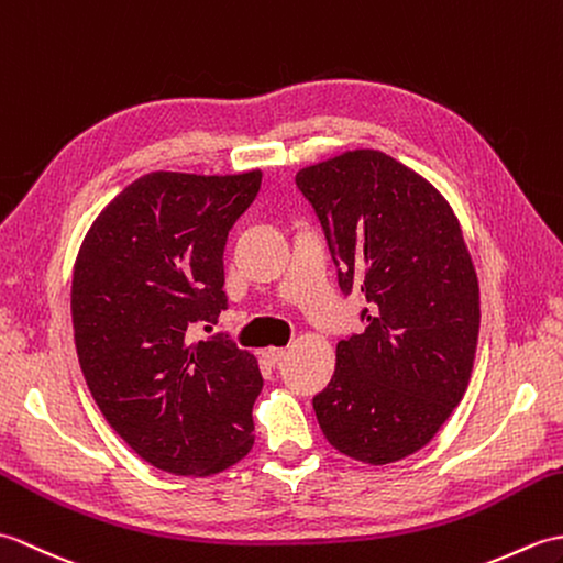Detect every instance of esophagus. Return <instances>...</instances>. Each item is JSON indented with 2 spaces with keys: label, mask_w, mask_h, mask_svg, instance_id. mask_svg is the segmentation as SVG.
<instances>
[{
  "label": "esophagus",
  "mask_w": 563,
  "mask_h": 563,
  "mask_svg": "<svg viewBox=\"0 0 563 563\" xmlns=\"http://www.w3.org/2000/svg\"><path fill=\"white\" fill-rule=\"evenodd\" d=\"M285 353H288L285 349H266V351H263V357H266V361L275 367V365H278V363L283 361Z\"/></svg>",
  "instance_id": "esophagus-1"
}]
</instances>
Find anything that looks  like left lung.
Masks as SVG:
<instances>
[{"mask_svg":"<svg viewBox=\"0 0 563 563\" xmlns=\"http://www.w3.org/2000/svg\"><path fill=\"white\" fill-rule=\"evenodd\" d=\"M343 295L369 307L336 345V373L312 399L339 452L389 464L428 445L470 385L479 280L448 200L409 166L353 150L297 172Z\"/></svg>","mask_w":563,"mask_h":563,"instance_id":"1","label":"left lung"}]
</instances>
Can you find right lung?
I'll use <instances>...</instances> for the list:
<instances>
[{"instance_id":"obj_1","label":"right lung","mask_w":563,"mask_h":563,"mask_svg":"<svg viewBox=\"0 0 563 563\" xmlns=\"http://www.w3.org/2000/svg\"><path fill=\"white\" fill-rule=\"evenodd\" d=\"M261 172H154L118 194L84 236L71 324L84 379L106 421L157 470L210 476L254 445L256 357L218 324L224 244L254 202Z\"/></svg>"}]
</instances>
